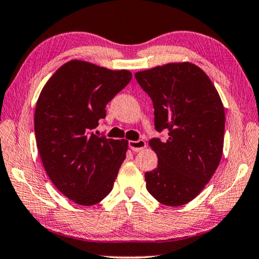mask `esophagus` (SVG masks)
I'll return each mask as SVG.
<instances>
[{
  "mask_svg": "<svg viewBox=\"0 0 259 259\" xmlns=\"http://www.w3.org/2000/svg\"><path fill=\"white\" fill-rule=\"evenodd\" d=\"M128 146L133 152H140L146 147V141L145 140H138V141L131 140V141H128Z\"/></svg>",
  "mask_w": 259,
  "mask_h": 259,
  "instance_id": "34e87169",
  "label": "esophagus"
}]
</instances>
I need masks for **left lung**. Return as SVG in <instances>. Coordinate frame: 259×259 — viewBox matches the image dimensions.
<instances>
[{
  "mask_svg": "<svg viewBox=\"0 0 259 259\" xmlns=\"http://www.w3.org/2000/svg\"><path fill=\"white\" fill-rule=\"evenodd\" d=\"M136 79L151 97L157 132L149 140L157 167L145 174L146 188L164 205L179 207L202 192L223 153L226 114L215 86L193 63H169L139 71Z\"/></svg>",
  "mask_w": 259,
  "mask_h": 259,
  "instance_id": "1",
  "label": "left lung"
}]
</instances>
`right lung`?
Wrapping results in <instances>:
<instances>
[{"label":"right lung","mask_w":259,"mask_h":259,"mask_svg":"<svg viewBox=\"0 0 259 259\" xmlns=\"http://www.w3.org/2000/svg\"><path fill=\"white\" fill-rule=\"evenodd\" d=\"M132 79L73 59L47 81L35 110V134L44 169L56 188L80 205L98 203L113 188L128 141L97 136L106 105Z\"/></svg>","instance_id":"obj_1"}]
</instances>
